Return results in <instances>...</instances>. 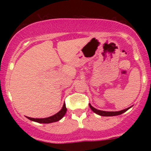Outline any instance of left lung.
I'll return each instance as SVG.
<instances>
[{
  "label": "left lung",
  "mask_w": 151,
  "mask_h": 151,
  "mask_svg": "<svg viewBox=\"0 0 151 151\" xmlns=\"http://www.w3.org/2000/svg\"><path fill=\"white\" fill-rule=\"evenodd\" d=\"M89 107L91 108V110L93 111L94 113L97 114L98 115L102 116H118V115H121L124 112H126V111L129 110L131 107H129V108L124 109V110H121V111H101V110H98V109L93 108V107L89 104Z\"/></svg>",
  "instance_id": "1"
}]
</instances>
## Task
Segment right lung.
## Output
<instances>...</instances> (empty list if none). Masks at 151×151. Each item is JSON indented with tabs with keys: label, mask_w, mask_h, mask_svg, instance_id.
<instances>
[{
	"label": "right lung",
	"mask_w": 151,
	"mask_h": 151,
	"mask_svg": "<svg viewBox=\"0 0 151 151\" xmlns=\"http://www.w3.org/2000/svg\"><path fill=\"white\" fill-rule=\"evenodd\" d=\"M66 112H67V108H66V105L65 103L61 110H60L58 113L55 114V115L52 116L44 118V119H35V118H30L27 116V118L31 121H35V122L40 123V124H50V123L56 122V121H60V119H62V117L65 115Z\"/></svg>",
	"instance_id": "obj_1"
}]
</instances>
